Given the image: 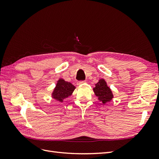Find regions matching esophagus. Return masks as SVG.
Masks as SVG:
<instances>
[{
  "label": "esophagus",
  "instance_id": "esophagus-1",
  "mask_svg": "<svg viewBox=\"0 0 159 159\" xmlns=\"http://www.w3.org/2000/svg\"><path fill=\"white\" fill-rule=\"evenodd\" d=\"M85 81H78V83H77V84H78V85H81V84H85Z\"/></svg>",
  "mask_w": 159,
  "mask_h": 159
}]
</instances>
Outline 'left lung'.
Returning a JSON list of instances; mask_svg holds the SVG:
<instances>
[{
    "label": "left lung",
    "mask_w": 159,
    "mask_h": 159,
    "mask_svg": "<svg viewBox=\"0 0 159 159\" xmlns=\"http://www.w3.org/2000/svg\"><path fill=\"white\" fill-rule=\"evenodd\" d=\"M94 93L98 99L102 101L103 103L110 102L113 98V93L110 88L107 87V83L104 80H100L98 84H95V87L93 88Z\"/></svg>",
    "instance_id": "left-lung-1"
}]
</instances>
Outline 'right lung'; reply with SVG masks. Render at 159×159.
Segmentation results:
<instances>
[{"instance_id":"add662e5","label":"right lung","mask_w":159,"mask_h":159,"mask_svg":"<svg viewBox=\"0 0 159 159\" xmlns=\"http://www.w3.org/2000/svg\"><path fill=\"white\" fill-rule=\"evenodd\" d=\"M75 89V86L71 83L60 79L57 81L56 87L52 93V96L54 99L62 102L64 99L68 98L71 95Z\"/></svg>"}]
</instances>
